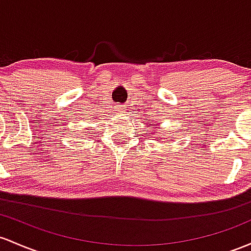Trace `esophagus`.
<instances>
[{"mask_svg": "<svg viewBox=\"0 0 251 251\" xmlns=\"http://www.w3.org/2000/svg\"><path fill=\"white\" fill-rule=\"evenodd\" d=\"M115 109H117V111L119 113H124V112H125L126 108L123 106V104H115Z\"/></svg>", "mask_w": 251, "mask_h": 251, "instance_id": "obj_1", "label": "esophagus"}]
</instances>
